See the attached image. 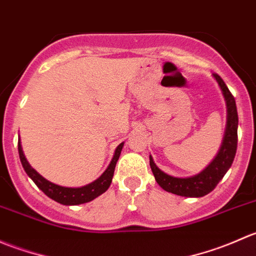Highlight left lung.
Masks as SVG:
<instances>
[{
  "mask_svg": "<svg viewBox=\"0 0 256 256\" xmlns=\"http://www.w3.org/2000/svg\"><path fill=\"white\" fill-rule=\"evenodd\" d=\"M213 76L218 82L219 86L223 92L226 108H228L226 136H224L220 151L218 152L213 162L197 176L177 178L162 172L154 164L152 157L150 156V166H151L152 174L156 178V182L164 190L174 193V194L182 196V197H203V196L208 194L216 187L219 180L224 177L236 157V147H238V112H236V99H234L233 94L229 92L224 80L216 73L213 74Z\"/></svg>",
  "mask_w": 256,
  "mask_h": 256,
  "instance_id": "obj_1",
  "label": "left lung"
}]
</instances>
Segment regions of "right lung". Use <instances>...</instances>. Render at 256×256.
<instances>
[{"label":"right lung","mask_w":256,"mask_h":256,"mask_svg":"<svg viewBox=\"0 0 256 256\" xmlns=\"http://www.w3.org/2000/svg\"><path fill=\"white\" fill-rule=\"evenodd\" d=\"M122 146L124 142L118 144V148H116L115 151V154H114L112 164H109L106 171H105L102 176L98 178L96 180H94L92 183H90V184L84 186V187L80 188L62 187V186L54 184V183L49 182L46 178H43L37 171H34V170L30 166V164H28L27 160H26L24 154H23L22 146H20V141H18V154H20V164H22L26 174L32 178L33 182L37 184V187L40 188L46 196H48L49 198H52V200H56V202L60 203V204L76 206L90 202V200H92L94 198H96L98 196L102 194V193L110 187V183H112L114 176V171H115L116 162H118V157H120Z\"/></svg>","instance_id":"1"}]
</instances>
